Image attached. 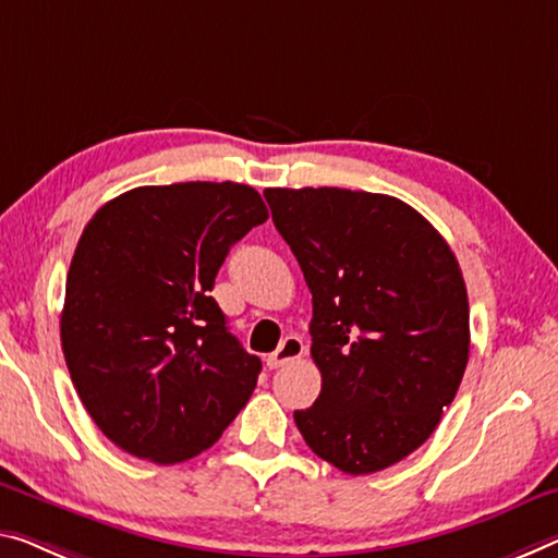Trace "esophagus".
I'll return each instance as SVG.
<instances>
[{
	"label": "esophagus",
	"instance_id": "obj_1",
	"mask_svg": "<svg viewBox=\"0 0 558 558\" xmlns=\"http://www.w3.org/2000/svg\"><path fill=\"white\" fill-rule=\"evenodd\" d=\"M304 356V341L296 333H289V337L281 341L277 351H271L267 356V366L269 368H279L289 362H296V359Z\"/></svg>",
	"mask_w": 558,
	"mask_h": 558
}]
</instances>
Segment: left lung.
Returning a JSON list of instances; mask_svg holds the SVG:
<instances>
[{
  "mask_svg": "<svg viewBox=\"0 0 558 558\" xmlns=\"http://www.w3.org/2000/svg\"><path fill=\"white\" fill-rule=\"evenodd\" d=\"M312 291L314 407L294 422L316 457L374 474L434 434L469 362V299L444 236L401 199L337 186L267 190Z\"/></svg>",
  "mask_w": 558,
  "mask_h": 558,
  "instance_id": "left-lung-1",
  "label": "left lung"
}]
</instances>
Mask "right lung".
Instances as JSON below:
<instances>
[{
    "instance_id": "1",
    "label": "right lung",
    "mask_w": 558,
    "mask_h": 558,
    "mask_svg": "<svg viewBox=\"0 0 558 558\" xmlns=\"http://www.w3.org/2000/svg\"><path fill=\"white\" fill-rule=\"evenodd\" d=\"M267 219L252 186L184 182L119 194L84 227L62 349L84 409L119 449L179 464L250 401L262 362L209 291L231 244Z\"/></svg>"
}]
</instances>
